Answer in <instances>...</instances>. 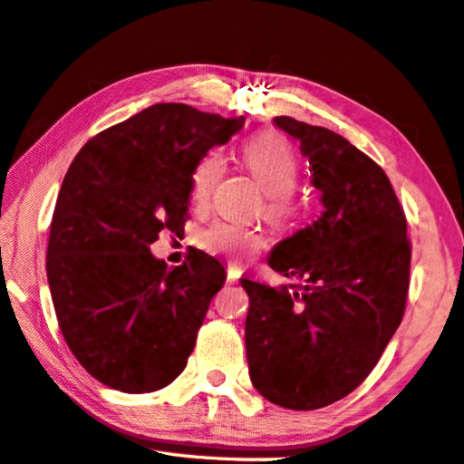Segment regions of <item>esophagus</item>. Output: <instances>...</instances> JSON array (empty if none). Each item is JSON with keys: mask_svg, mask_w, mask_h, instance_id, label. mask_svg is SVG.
<instances>
[{"mask_svg": "<svg viewBox=\"0 0 464 464\" xmlns=\"http://www.w3.org/2000/svg\"><path fill=\"white\" fill-rule=\"evenodd\" d=\"M237 277H239V272L235 267H229V272H227V284H235L237 282Z\"/></svg>", "mask_w": 464, "mask_h": 464, "instance_id": "esophagus-1", "label": "esophagus"}]
</instances>
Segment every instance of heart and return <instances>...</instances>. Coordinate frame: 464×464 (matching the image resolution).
<instances>
[{
    "label": "heart",
    "instance_id": "1",
    "mask_svg": "<svg viewBox=\"0 0 464 464\" xmlns=\"http://www.w3.org/2000/svg\"><path fill=\"white\" fill-rule=\"evenodd\" d=\"M243 166L266 192L264 217L269 223L290 227L298 217V198L294 187L298 182V158L292 146L277 133H259L243 148ZM225 174V158L208 151L198 160L190 174V190L197 203H207ZM200 247L210 254L233 259H249L264 247V235L249 227L233 223H215L198 235Z\"/></svg>",
    "mask_w": 464,
    "mask_h": 464
}]
</instances>
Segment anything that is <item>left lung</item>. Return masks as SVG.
Masks as SVG:
<instances>
[{
    "instance_id": "left-lung-1",
    "label": "left lung",
    "mask_w": 464,
    "mask_h": 464,
    "mask_svg": "<svg viewBox=\"0 0 464 464\" xmlns=\"http://www.w3.org/2000/svg\"><path fill=\"white\" fill-rule=\"evenodd\" d=\"M274 123L300 141L324 210L269 256V267L300 284L241 280L249 377L276 406L318 410L363 383L398 331L411 246L392 182L372 158L326 128L285 115Z\"/></svg>"
}]
</instances>
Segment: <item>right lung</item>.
I'll list each match as a JSON object with an SVG mask.
<instances>
[{
    "instance_id": "obj_1",
    "label": "right lung",
    "mask_w": 464,
    "mask_h": 464,
    "mask_svg": "<svg viewBox=\"0 0 464 464\" xmlns=\"http://www.w3.org/2000/svg\"><path fill=\"white\" fill-rule=\"evenodd\" d=\"M246 117L156 103L97 133L66 172L50 223L46 276L72 355L125 393L172 383L187 367L225 267L200 249L168 267L150 254L184 233L192 168Z\"/></svg>"
}]
</instances>
